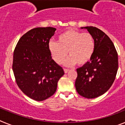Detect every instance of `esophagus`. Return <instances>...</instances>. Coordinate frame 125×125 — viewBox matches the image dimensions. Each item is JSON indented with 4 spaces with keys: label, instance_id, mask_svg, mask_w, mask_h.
<instances>
[{
    "label": "esophagus",
    "instance_id": "obj_1",
    "mask_svg": "<svg viewBox=\"0 0 125 125\" xmlns=\"http://www.w3.org/2000/svg\"><path fill=\"white\" fill-rule=\"evenodd\" d=\"M64 71L65 73H68L69 71V69H64Z\"/></svg>",
    "mask_w": 125,
    "mask_h": 125
}]
</instances>
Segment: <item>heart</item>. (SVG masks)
I'll return each mask as SVG.
<instances>
[{
  "label": "heart",
  "instance_id": "b5f03b06",
  "mask_svg": "<svg viewBox=\"0 0 125 125\" xmlns=\"http://www.w3.org/2000/svg\"><path fill=\"white\" fill-rule=\"evenodd\" d=\"M49 50L57 64L64 61L68 52L70 57L65 62L66 66L76 63L83 66L92 58L95 51V41L89 32L68 30L59 35L57 42H49Z\"/></svg>",
  "mask_w": 125,
  "mask_h": 125
}]
</instances>
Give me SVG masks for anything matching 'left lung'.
Returning <instances> with one entry per match:
<instances>
[{
	"label": "left lung",
	"instance_id": "1",
	"mask_svg": "<svg viewBox=\"0 0 125 125\" xmlns=\"http://www.w3.org/2000/svg\"><path fill=\"white\" fill-rule=\"evenodd\" d=\"M87 29L95 41V51L88 63L76 69V91L86 98H95L105 93L114 82L118 68V54L110 37L93 26Z\"/></svg>",
	"mask_w": 125,
	"mask_h": 125
}]
</instances>
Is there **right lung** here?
<instances>
[{
  "label": "right lung",
  "instance_id": "right-lung-1",
  "mask_svg": "<svg viewBox=\"0 0 125 125\" xmlns=\"http://www.w3.org/2000/svg\"><path fill=\"white\" fill-rule=\"evenodd\" d=\"M56 29L37 27L24 34L13 56L12 70L17 86L36 101L46 100L55 93L63 69L52 59L49 42Z\"/></svg>",
  "mask_w": 125,
  "mask_h": 125
}]
</instances>
